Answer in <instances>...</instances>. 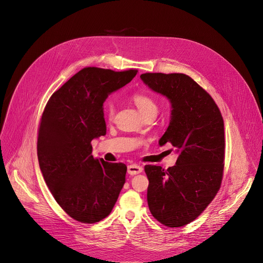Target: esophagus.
I'll return each mask as SVG.
<instances>
[{"label": "esophagus", "instance_id": "34e87169", "mask_svg": "<svg viewBox=\"0 0 263 263\" xmlns=\"http://www.w3.org/2000/svg\"><path fill=\"white\" fill-rule=\"evenodd\" d=\"M141 172H142V166H140V165H137V164L128 165V174L131 176L140 174Z\"/></svg>", "mask_w": 263, "mask_h": 263}]
</instances>
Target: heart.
Returning a JSON list of instances; mask_svg holds the SVG:
<instances>
[{"label": "heart", "instance_id": "obj_1", "mask_svg": "<svg viewBox=\"0 0 263 263\" xmlns=\"http://www.w3.org/2000/svg\"><path fill=\"white\" fill-rule=\"evenodd\" d=\"M131 99L143 117L157 114L158 105L152 96H149L143 91H137L132 95ZM115 115H116V106L114 102L108 101L104 105V117L106 118V120L112 121L115 118Z\"/></svg>", "mask_w": 263, "mask_h": 263}]
</instances>
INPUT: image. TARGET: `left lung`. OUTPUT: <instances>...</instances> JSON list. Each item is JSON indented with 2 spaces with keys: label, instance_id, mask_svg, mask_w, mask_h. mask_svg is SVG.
<instances>
[{
  "label": "left lung",
  "instance_id": "8db88e82",
  "mask_svg": "<svg viewBox=\"0 0 263 263\" xmlns=\"http://www.w3.org/2000/svg\"><path fill=\"white\" fill-rule=\"evenodd\" d=\"M140 78L170 100L171 122L159 144L170 142L179 153L175 166L167 170L144 166L148 209L164 226L182 227L206 209L220 187L223 120L211 96L187 74L145 72Z\"/></svg>",
  "mask_w": 263,
  "mask_h": 263
}]
</instances>
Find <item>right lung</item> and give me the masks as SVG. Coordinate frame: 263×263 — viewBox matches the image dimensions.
<instances>
[{"label": "right lung", "mask_w": 263, "mask_h": 263, "mask_svg": "<svg viewBox=\"0 0 263 263\" xmlns=\"http://www.w3.org/2000/svg\"><path fill=\"white\" fill-rule=\"evenodd\" d=\"M136 73L84 67L51 96L43 112L37 138L41 171L59 206L80 222L108 216L126 182V164L93 158L91 140L106 134L103 103L108 95Z\"/></svg>", "instance_id": "right-lung-1"}]
</instances>
